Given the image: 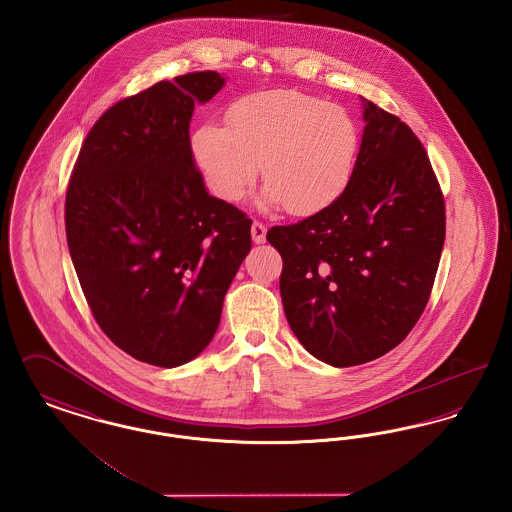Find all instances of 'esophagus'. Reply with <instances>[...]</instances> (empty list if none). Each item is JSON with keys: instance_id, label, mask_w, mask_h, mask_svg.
Segmentation results:
<instances>
[{"instance_id": "obj_1", "label": "esophagus", "mask_w": 512, "mask_h": 512, "mask_svg": "<svg viewBox=\"0 0 512 512\" xmlns=\"http://www.w3.org/2000/svg\"><path fill=\"white\" fill-rule=\"evenodd\" d=\"M250 233H252V241H254V243H266V233H268V229H266V225H264V223H260V221H254V223H252V229H250Z\"/></svg>"}]
</instances>
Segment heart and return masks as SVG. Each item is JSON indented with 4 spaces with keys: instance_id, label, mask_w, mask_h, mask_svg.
I'll return each mask as SVG.
<instances>
[{
    "instance_id": "1",
    "label": "heart",
    "mask_w": 512,
    "mask_h": 512,
    "mask_svg": "<svg viewBox=\"0 0 512 512\" xmlns=\"http://www.w3.org/2000/svg\"><path fill=\"white\" fill-rule=\"evenodd\" d=\"M360 135L347 109L296 90H266L239 98L225 127L200 125L190 150L208 189L235 204L262 173L260 206L295 216L320 214L349 187Z\"/></svg>"
}]
</instances>
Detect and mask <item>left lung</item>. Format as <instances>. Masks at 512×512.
<instances>
[{"instance_id":"1","label":"left lung","mask_w":512,"mask_h":512,"mask_svg":"<svg viewBox=\"0 0 512 512\" xmlns=\"http://www.w3.org/2000/svg\"><path fill=\"white\" fill-rule=\"evenodd\" d=\"M349 187L320 214L273 227L287 322L335 368L395 349L422 316L445 243V204L422 142L362 98Z\"/></svg>"}]
</instances>
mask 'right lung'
Masks as SVG:
<instances>
[{"mask_svg":"<svg viewBox=\"0 0 512 512\" xmlns=\"http://www.w3.org/2000/svg\"><path fill=\"white\" fill-rule=\"evenodd\" d=\"M223 86L216 71L189 73L109 108L65 198L67 244L96 322L119 349L162 368L210 345L252 246V221L208 192L190 150L194 104Z\"/></svg>","mask_w":512,"mask_h":512,"instance_id":"right-lung-1","label":"right lung"}]
</instances>
